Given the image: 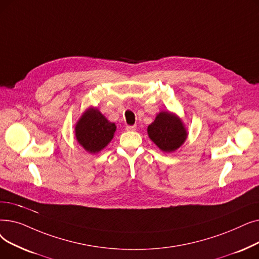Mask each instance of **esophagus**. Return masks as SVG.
<instances>
[{
    "instance_id": "34e87169",
    "label": "esophagus",
    "mask_w": 259,
    "mask_h": 259,
    "mask_svg": "<svg viewBox=\"0 0 259 259\" xmlns=\"http://www.w3.org/2000/svg\"><path fill=\"white\" fill-rule=\"evenodd\" d=\"M136 129H137V126H136V125H133V126H127V127H126V130H127V131H134Z\"/></svg>"
}]
</instances>
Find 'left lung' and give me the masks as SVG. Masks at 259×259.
<instances>
[{"label":"left lung","mask_w":259,"mask_h":259,"mask_svg":"<svg viewBox=\"0 0 259 259\" xmlns=\"http://www.w3.org/2000/svg\"><path fill=\"white\" fill-rule=\"evenodd\" d=\"M149 139L164 152H175L185 143L188 132L183 120L170 111H161L147 128Z\"/></svg>","instance_id":"left-lung-1"}]
</instances>
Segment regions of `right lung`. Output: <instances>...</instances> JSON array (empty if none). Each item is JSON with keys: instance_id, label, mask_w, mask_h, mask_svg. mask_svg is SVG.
Listing matches in <instances>:
<instances>
[{"instance_id": "right-lung-1", "label": "right lung", "mask_w": 259, "mask_h": 259, "mask_svg": "<svg viewBox=\"0 0 259 259\" xmlns=\"http://www.w3.org/2000/svg\"><path fill=\"white\" fill-rule=\"evenodd\" d=\"M116 125L109 121L96 107H89L75 125V138L89 153L102 151L112 141Z\"/></svg>"}]
</instances>
